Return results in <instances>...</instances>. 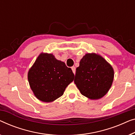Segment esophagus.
<instances>
[{
    "mask_svg": "<svg viewBox=\"0 0 135 135\" xmlns=\"http://www.w3.org/2000/svg\"><path fill=\"white\" fill-rule=\"evenodd\" d=\"M71 69L72 70V72H73V73L75 74V66H72V67L71 68Z\"/></svg>",
    "mask_w": 135,
    "mask_h": 135,
    "instance_id": "1",
    "label": "esophagus"
}]
</instances>
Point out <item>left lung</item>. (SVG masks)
Instances as JSON below:
<instances>
[{
  "mask_svg": "<svg viewBox=\"0 0 135 135\" xmlns=\"http://www.w3.org/2000/svg\"><path fill=\"white\" fill-rule=\"evenodd\" d=\"M113 78V68L104 58L95 54H87L76 69L74 82L82 95L99 99L110 89Z\"/></svg>",
  "mask_w": 135,
  "mask_h": 135,
  "instance_id": "left-lung-1",
  "label": "left lung"
}]
</instances>
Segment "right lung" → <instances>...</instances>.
I'll return each instance as SVG.
<instances>
[{"mask_svg":"<svg viewBox=\"0 0 135 135\" xmlns=\"http://www.w3.org/2000/svg\"><path fill=\"white\" fill-rule=\"evenodd\" d=\"M74 74L52 54H41L28 73L30 88L39 100L52 102L63 94Z\"/></svg>","mask_w":135,"mask_h":135,"instance_id":"1","label":"right lung"}]
</instances>
